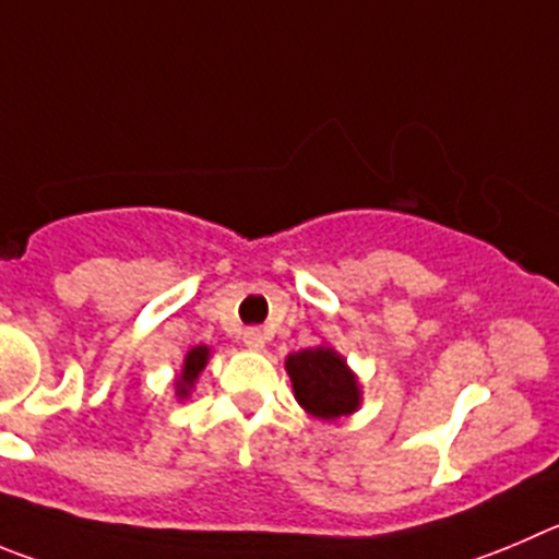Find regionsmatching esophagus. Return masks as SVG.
Returning <instances> with one entry per match:
<instances>
[{"mask_svg":"<svg viewBox=\"0 0 559 559\" xmlns=\"http://www.w3.org/2000/svg\"><path fill=\"white\" fill-rule=\"evenodd\" d=\"M242 342L250 350H264V333L259 331V328H248V331L242 333Z\"/></svg>","mask_w":559,"mask_h":559,"instance_id":"1","label":"esophagus"}]
</instances>
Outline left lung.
I'll return each instance as SVG.
<instances>
[{"mask_svg": "<svg viewBox=\"0 0 559 559\" xmlns=\"http://www.w3.org/2000/svg\"><path fill=\"white\" fill-rule=\"evenodd\" d=\"M295 400L306 414L317 419H342L356 414L361 405V389L353 369L333 347H311V350L292 353L286 358Z\"/></svg>", "mask_w": 559, "mask_h": 559, "instance_id": "left-lung-1", "label": "left lung"}]
</instances>
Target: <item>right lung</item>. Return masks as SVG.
I'll list each match as a JSON object with an SVG mask.
<instances>
[{
  "instance_id": "add662e5",
  "label": "right lung",
  "mask_w": 559,
  "mask_h": 559,
  "mask_svg": "<svg viewBox=\"0 0 559 559\" xmlns=\"http://www.w3.org/2000/svg\"><path fill=\"white\" fill-rule=\"evenodd\" d=\"M209 347L206 344H198V347H192L190 353L185 356V367H181L179 378H176V397L185 400L187 394H190V389L195 385L198 374L203 372V367H206L209 361Z\"/></svg>"
}]
</instances>
